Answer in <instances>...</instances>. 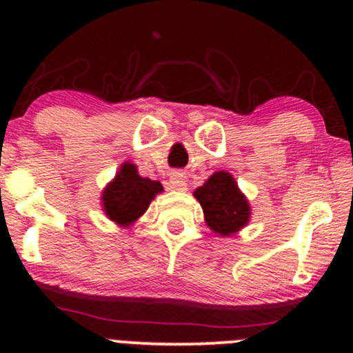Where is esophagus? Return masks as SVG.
<instances>
[{"mask_svg": "<svg viewBox=\"0 0 353 353\" xmlns=\"http://www.w3.org/2000/svg\"><path fill=\"white\" fill-rule=\"evenodd\" d=\"M169 182H171V188L176 190H188V179H185V174L174 171L169 177Z\"/></svg>", "mask_w": 353, "mask_h": 353, "instance_id": "34e87169", "label": "esophagus"}]
</instances>
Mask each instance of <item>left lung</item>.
I'll return each mask as SVG.
<instances>
[{
	"label": "left lung",
	"instance_id": "1",
	"mask_svg": "<svg viewBox=\"0 0 353 353\" xmlns=\"http://www.w3.org/2000/svg\"><path fill=\"white\" fill-rule=\"evenodd\" d=\"M194 197L199 201L208 228L221 237L236 236L249 224L252 214L249 199L228 171L214 172L194 190Z\"/></svg>",
	"mask_w": 353,
	"mask_h": 353
}]
</instances>
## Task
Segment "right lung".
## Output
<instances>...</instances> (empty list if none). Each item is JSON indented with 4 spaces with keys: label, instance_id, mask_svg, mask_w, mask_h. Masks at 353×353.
I'll list each match as a JSON object with an SVG mask.
<instances>
[{
    "label": "right lung",
    "instance_id": "right-lung-1",
    "mask_svg": "<svg viewBox=\"0 0 353 353\" xmlns=\"http://www.w3.org/2000/svg\"><path fill=\"white\" fill-rule=\"evenodd\" d=\"M164 190L159 181L139 176L137 165L125 161L119 165L114 179L101 194V208L106 217L119 228L128 229L143 217L154 197Z\"/></svg>",
    "mask_w": 353,
    "mask_h": 353
}]
</instances>
